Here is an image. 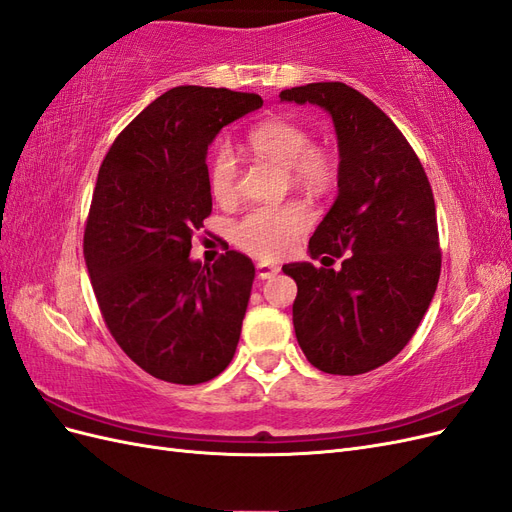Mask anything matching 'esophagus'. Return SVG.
<instances>
[{
    "instance_id": "34e87169",
    "label": "esophagus",
    "mask_w": 512,
    "mask_h": 512,
    "mask_svg": "<svg viewBox=\"0 0 512 512\" xmlns=\"http://www.w3.org/2000/svg\"><path fill=\"white\" fill-rule=\"evenodd\" d=\"M277 271H280V267L271 265V262H258L256 265V275L260 280H269V277H273Z\"/></svg>"
}]
</instances>
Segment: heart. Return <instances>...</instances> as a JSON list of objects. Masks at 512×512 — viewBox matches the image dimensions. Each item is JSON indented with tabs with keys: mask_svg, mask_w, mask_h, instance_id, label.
I'll list each match as a JSON object with an SVG mask.
<instances>
[{
	"mask_svg": "<svg viewBox=\"0 0 512 512\" xmlns=\"http://www.w3.org/2000/svg\"><path fill=\"white\" fill-rule=\"evenodd\" d=\"M247 143L256 156L286 168L294 188L318 194L329 190L337 177L335 158L327 149L312 147V136L294 121L273 119L260 123L247 136ZM239 175L241 166L235 149L228 143L215 147L209 162V188L218 203H235L239 196ZM309 222L312 213L301 203L258 207L232 228V239L252 256L277 258L290 250Z\"/></svg>",
	"mask_w": 512,
	"mask_h": 512,
	"instance_id": "b5f03b06",
	"label": "heart"
}]
</instances>
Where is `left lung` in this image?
Segmentation results:
<instances>
[{
    "mask_svg": "<svg viewBox=\"0 0 512 512\" xmlns=\"http://www.w3.org/2000/svg\"><path fill=\"white\" fill-rule=\"evenodd\" d=\"M280 100L329 113L339 149L337 198L307 252L344 256L342 269L282 267L299 288L294 333L320 371L365 374L404 350L436 294L442 258L431 185L395 123L346 83L284 89Z\"/></svg>",
    "mask_w": 512,
    "mask_h": 512,
    "instance_id": "left-lung-1",
    "label": "left lung"
}]
</instances>
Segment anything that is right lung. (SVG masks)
<instances>
[{
	"instance_id": "add662e5",
	"label": "right lung",
	"mask_w": 512,
	"mask_h": 512,
	"mask_svg": "<svg viewBox=\"0 0 512 512\" xmlns=\"http://www.w3.org/2000/svg\"><path fill=\"white\" fill-rule=\"evenodd\" d=\"M262 98L230 89H168L130 121L100 166L85 262L108 331L153 378L200 384L235 356L254 284L252 260L228 250L190 258L211 213L207 149Z\"/></svg>"
}]
</instances>
